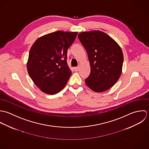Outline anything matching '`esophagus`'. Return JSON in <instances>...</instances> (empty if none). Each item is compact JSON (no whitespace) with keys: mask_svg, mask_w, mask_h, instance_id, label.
I'll return each mask as SVG.
<instances>
[{"mask_svg":"<svg viewBox=\"0 0 149 149\" xmlns=\"http://www.w3.org/2000/svg\"><path fill=\"white\" fill-rule=\"evenodd\" d=\"M74 70L75 71H78L79 70V67H74Z\"/></svg>","mask_w":149,"mask_h":149,"instance_id":"1","label":"esophagus"}]
</instances>
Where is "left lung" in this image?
Here are the masks:
<instances>
[{"label":"left lung","mask_w":149,"mask_h":149,"mask_svg":"<svg viewBox=\"0 0 149 149\" xmlns=\"http://www.w3.org/2000/svg\"><path fill=\"white\" fill-rule=\"evenodd\" d=\"M78 36L89 60L91 71L85 79L86 85L95 92L109 89L121 74L123 54L120 47L109 36L99 30L82 32Z\"/></svg>","instance_id":"8db88e82"}]
</instances>
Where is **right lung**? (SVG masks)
Wrapping results in <instances>:
<instances>
[{
  "instance_id": "add662e5",
  "label": "right lung",
  "mask_w": 149,
  "mask_h": 149,
  "mask_svg": "<svg viewBox=\"0 0 149 149\" xmlns=\"http://www.w3.org/2000/svg\"><path fill=\"white\" fill-rule=\"evenodd\" d=\"M77 33L55 31L38 38L31 46L27 70L34 83L42 92L53 95L65 87L71 75L67 52Z\"/></svg>"
}]
</instances>
